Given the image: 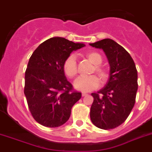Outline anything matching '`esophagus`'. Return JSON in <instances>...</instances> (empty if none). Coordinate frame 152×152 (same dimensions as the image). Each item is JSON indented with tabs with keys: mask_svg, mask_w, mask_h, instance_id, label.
I'll return each instance as SVG.
<instances>
[{
	"mask_svg": "<svg viewBox=\"0 0 152 152\" xmlns=\"http://www.w3.org/2000/svg\"><path fill=\"white\" fill-rule=\"evenodd\" d=\"M88 94H87V93H86V92H82V96H83V97L84 96H86Z\"/></svg>",
	"mask_w": 152,
	"mask_h": 152,
	"instance_id": "1",
	"label": "esophagus"
}]
</instances>
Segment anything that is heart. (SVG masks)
Returning a JSON list of instances; mask_svg holds the SVG:
<instances>
[{"label":"heart","instance_id":"heart-1","mask_svg":"<svg viewBox=\"0 0 152 152\" xmlns=\"http://www.w3.org/2000/svg\"><path fill=\"white\" fill-rule=\"evenodd\" d=\"M86 56L91 63L95 65L91 73H96L102 84L105 83L109 78V72L104 67L100 66L102 62V57L96 51H89L86 53ZM63 71L69 78H73L77 74V62L74 55H69L66 58L63 65ZM99 85L98 78L94 75L89 76H80L74 82V87L77 90L82 92H89L96 89Z\"/></svg>","mask_w":152,"mask_h":152}]
</instances>
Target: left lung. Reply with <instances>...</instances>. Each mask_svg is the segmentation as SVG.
Here are the masks:
<instances>
[{
	"mask_svg": "<svg viewBox=\"0 0 152 152\" xmlns=\"http://www.w3.org/2000/svg\"><path fill=\"white\" fill-rule=\"evenodd\" d=\"M90 46L102 49L110 65L109 79L104 88L92 93L91 121L105 130L118 127L125 122L135 102L138 72L130 54L111 39H104Z\"/></svg>",
	"mask_w": 152,
	"mask_h": 152,
	"instance_id": "8db88e82",
	"label": "left lung"
}]
</instances>
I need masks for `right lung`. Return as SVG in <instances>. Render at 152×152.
<instances>
[{"instance_id":"add662e5","label":"right lung","mask_w":152,"mask_h":152,"mask_svg":"<svg viewBox=\"0 0 152 152\" xmlns=\"http://www.w3.org/2000/svg\"><path fill=\"white\" fill-rule=\"evenodd\" d=\"M84 46L53 37L42 43L30 56L25 72L24 94L32 116L45 127L66 123L72 107L82 97L66 78L63 65L72 51Z\"/></svg>"}]
</instances>
